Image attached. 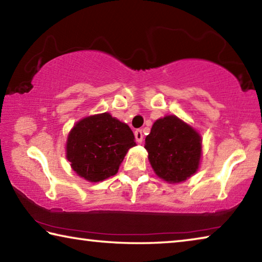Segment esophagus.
Here are the masks:
<instances>
[{
	"label": "esophagus",
	"instance_id": "1",
	"mask_svg": "<svg viewBox=\"0 0 262 262\" xmlns=\"http://www.w3.org/2000/svg\"><path fill=\"white\" fill-rule=\"evenodd\" d=\"M134 134H135V139L137 143H142V141H143V133H142V130L136 129Z\"/></svg>",
	"mask_w": 262,
	"mask_h": 262
}]
</instances>
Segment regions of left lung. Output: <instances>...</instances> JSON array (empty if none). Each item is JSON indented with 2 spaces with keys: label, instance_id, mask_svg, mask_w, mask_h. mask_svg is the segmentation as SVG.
<instances>
[{
  "label": "left lung",
  "instance_id": "1",
  "mask_svg": "<svg viewBox=\"0 0 262 262\" xmlns=\"http://www.w3.org/2000/svg\"><path fill=\"white\" fill-rule=\"evenodd\" d=\"M201 136L176 115L155 121L144 148L155 173L167 183H181L198 171Z\"/></svg>",
  "mask_w": 262,
  "mask_h": 262
}]
</instances>
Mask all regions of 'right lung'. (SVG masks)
Segmentation results:
<instances>
[{
    "instance_id": "add662e5",
    "label": "right lung",
    "mask_w": 262,
    "mask_h": 262,
    "mask_svg": "<svg viewBox=\"0 0 262 262\" xmlns=\"http://www.w3.org/2000/svg\"><path fill=\"white\" fill-rule=\"evenodd\" d=\"M136 145L129 126L110 113L86 117L70 130L67 159L76 173L91 183L117 174L128 150Z\"/></svg>"
}]
</instances>
